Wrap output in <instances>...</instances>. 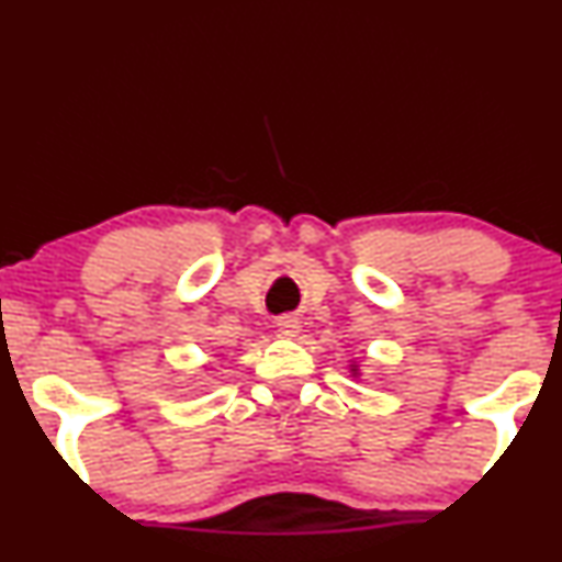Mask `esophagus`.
I'll return each instance as SVG.
<instances>
[{"label":"esophagus","instance_id":"34e87169","mask_svg":"<svg viewBox=\"0 0 562 562\" xmlns=\"http://www.w3.org/2000/svg\"><path fill=\"white\" fill-rule=\"evenodd\" d=\"M277 333L282 337H295L301 333V322L295 319V316H280V319H277Z\"/></svg>","mask_w":562,"mask_h":562}]
</instances>
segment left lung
Returning <instances> with one entry per match:
<instances>
[{"label": "left lung", "instance_id": "1", "mask_svg": "<svg viewBox=\"0 0 562 562\" xmlns=\"http://www.w3.org/2000/svg\"><path fill=\"white\" fill-rule=\"evenodd\" d=\"M350 371H353V376H356V374H358V369H356V367H353V369H350Z\"/></svg>", "mask_w": 562, "mask_h": 562}]
</instances>
